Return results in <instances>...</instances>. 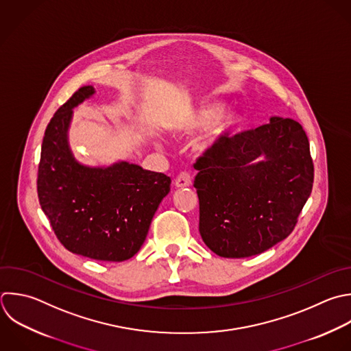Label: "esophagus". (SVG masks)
<instances>
[{"mask_svg":"<svg viewBox=\"0 0 351 351\" xmlns=\"http://www.w3.org/2000/svg\"><path fill=\"white\" fill-rule=\"evenodd\" d=\"M174 185H176L177 188H188V186H191V185H192V177H191V174L186 173V171L180 173L178 177L176 178V181H174Z\"/></svg>","mask_w":351,"mask_h":351,"instance_id":"obj_1","label":"esophagus"}]
</instances>
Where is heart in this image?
Instances as JSON below:
<instances>
[{
    "instance_id": "b5f03b06",
    "label": "heart",
    "mask_w": 351,
    "mask_h": 351,
    "mask_svg": "<svg viewBox=\"0 0 351 351\" xmlns=\"http://www.w3.org/2000/svg\"><path fill=\"white\" fill-rule=\"evenodd\" d=\"M236 122V114L232 110H222L215 103H207L195 110L185 121L184 130L193 133L210 128L208 136L203 143V149L211 148Z\"/></svg>"
}]
</instances>
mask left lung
<instances>
[{"mask_svg": "<svg viewBox=\"0 0 351 351\" xmlns=\"http://www.w3.org/2000/svg\"><path fill=\"white\" fill-rule=\"evenodd\" d=\"M195 169L199 232L223 258L258 255L289 236L314 180L303 128L280 117L221 137Z\"/></svg>", "mask_w": 351, "mask_h": 351, "instance_id": "left-lung-1", "label": "left lung"}]
</instances>
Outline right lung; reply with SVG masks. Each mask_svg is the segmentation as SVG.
I'll list each match as a JSON object with an SVG mask.
<instances>
[{
	"label": "right lung",
	"mask_w": 351,
	"mask_h": 351,
	"mask_svg": "<svg viewBox=\"0 0 351 351\" xmlns=\"http://www.w3.org/2000/svg\"><path fill=\"white\" fill-rule=\"evenodd\" d=\"M93 95V86L78 89L51 119L41 148L38 199L69 251L122 262L141 248L171 180L123 160L90 167L74 158L69 144L73 108Z\"/></svg>",
	"instance_id": "right-lung-1"
}]
</instances>
